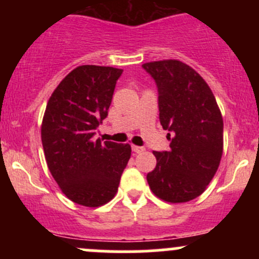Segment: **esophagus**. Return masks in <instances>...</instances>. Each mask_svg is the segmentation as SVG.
I'll list each match as a JSON object with an SVG mask.
<instances>
[{
  "label": "esophagus",
  "instance_id": "obj_1",
  "mask_svg": "<svg viewBox=\"0 0 259 259\" xmlns=\"http://www.w3.org/2000/svg\"><path fill=\"white\" fill-rule=\"evenodd\" d=\"M132 149H133V151H134V153H142V151L145 150L144 146H139V145H133Z\"/></svg>",
  "mask_w": 259,
  "mask_h": 259
}]
</instances>
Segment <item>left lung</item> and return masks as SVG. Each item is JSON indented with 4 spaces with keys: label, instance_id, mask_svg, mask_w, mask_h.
I'll use <instances>...</instances> for the list:
<instances>
[{
    "label": "left lung",
    "instance_id": "1",
    "mask_svg": "<svg viewBox=\"0 0 259 259\" xmlns=\"http://www.w3.org/2000/svg\"><path fill=\"white\" fill-rule=\"evenodd\" d=\"M159 91V119L173 133L169 151H153L156 166L146 180L168 203L199 197L218 170L223 154V117L205 80L179 60L143 64Z\"/></svg>",
    "mask_w": 259,
    "mask_h": 259
}]
</instances>
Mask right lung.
Returning a JSON list of instances; mask_svg holds the SVG:
<instances>
[{
	"label": "right lung",
	"instance_id": "right-lung-1",
	"mask_svg": "<svg viewBox=\"0 0 259 259\" xmlns=\"http://www.w3.org/2000/svg\"><path fill=\"white\" fill-rule=\"evenodd\" d=\"M121 72L110 66H77L55 89L44 114L41 140L50 173L61 192L83 207L113 199L132 155L129 144L94 139Z\"/></svg>",
	"mask_w": 259,
	"mask_h": 259
}]
</instances>
